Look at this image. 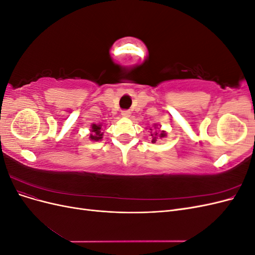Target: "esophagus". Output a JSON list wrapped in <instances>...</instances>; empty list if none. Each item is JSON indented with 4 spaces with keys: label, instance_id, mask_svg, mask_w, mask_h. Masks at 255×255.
<instances>
[{
    "label": "esophagus",
    "instance_id": "1",
    "mask_svg": "<svg viewBox=\"0 0 255 255\" xmlns=\"http://www.w3.org/2000/svg\"><path fill=\"white\" fill-rule=\"evenodd\" d=\"M121 116L123 118H128L129 116H130V113L128 112V111H123L122 113H121Z\"/></svg>",
    "mask_w": 255,
    "mask_h": 255
}]
</instances>
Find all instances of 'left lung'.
I'll return each instance as SVG.
<instances>
[{"mask_svg": "<svg viewBox=\"0 0 255 255\" xmlns=\"http://www.w3.org/2000/svg\"><path fill=\"white\" fill-rule=\"evenodd\" d=\"M151 130V136H152V143L157 142L159 139H163L167 136V132L164 129H160V126L153 125V128H149Z\"/></svg>", "mask_w": 255, "mask_h": 255, "instance_id": "left-lung-1", "label": "left lung"}]
</instances>
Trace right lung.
<instances>
[{
  "instance_id": "obj_1",
  "label": "right lung",
  "mask_w": 255,
  "mask_h": 255,
  "mask_svg": "<svg viewBox=\"0 0 255 255\" xmlns=\"http://www.w3.org/2000/svg\"><path fill=\"white\" fill-rule=\"evenodd\" d=\"M90 133L88 135V138L91 141H101L103 138V132H102V125L101 123H92L90 126Z\"/></svg>"
}]
</instances>
